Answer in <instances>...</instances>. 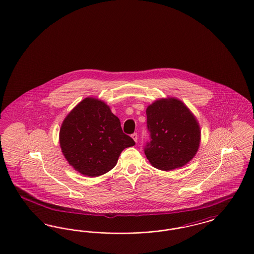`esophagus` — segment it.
<instances>
[{
    "instance_id": "34e87169",
    "label": "esophagus",
    "mask_w": 254,
    "mask_h": 254,
    "mask_svg": "<svg viewBox=\"0 0 254 254\" xmlns=\"http://www.w3.org/2000/svg\"><path fill=\"white\" fill-rule=\"evenodd\" d=\"M131 137L132 139L137 142V141H138V134L137 133H133V134H131Z\"/></svg>"
}]
</instances>
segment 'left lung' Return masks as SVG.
Instances as JSON below:
<instances>
[{
  "instance_id": "1",
  "label": "left lung",
  "mask_w": 254,
  "mask_h": 254,
  "mask_svg": "<svg viewBox=\"0 0 254 254\" xmlns=\"http://www.w3.org/2000/svg\"><path fill=\"white\" fill-rule=\"evenodd\" d=\"M150 141L143 146L154 167L169 171L190 162L198 149L200 128L183 102L161 99L146 109Z\"/></svg>"
}]
</instances>
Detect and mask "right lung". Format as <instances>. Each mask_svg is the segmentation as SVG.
I'll list each match as a JSON object with an SVG mask.
<instances>
[{
  "label": "right lung",
  "instance_id": "1",
  "mask_svg": "<svg viewBox=\"0 0 254 254\" xmlns=\"http://www.w3.org/2000/svg\"><path fill=\"white\" fill-rule=\"evenodd\" d=\"M61 150L79 173L98 177L116 165L123 150L135 142L125 134L111 109L95 98H85L62 123Z\"/></svg>",
  "mask_w": 254,
  "mask_h": 254
}]
</instances>
